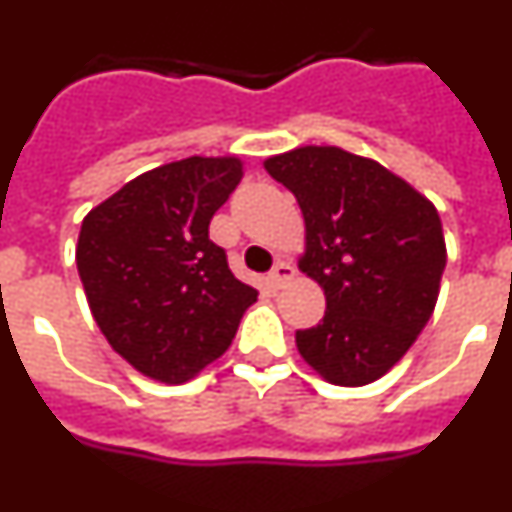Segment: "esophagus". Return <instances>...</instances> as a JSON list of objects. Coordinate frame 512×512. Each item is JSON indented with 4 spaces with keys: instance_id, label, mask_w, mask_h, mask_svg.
<instances>
[{
    "instance_id": "1",
    "label": "esophagus",
    "mask_w": 512,
    "mask_h": 512,
    "mask_svg": "<svg viewBox=\"0 0 512 512\" xmlns=\"http://www.w3.org/2000/svg\"><path fill=\"white\" fill-rule=\"evenodd\" d=\"M292 279H295V269L289 264H284V261H279V264L269 271V282L274 284V287H284V284L292 282Z\"/></svg>"
}]
</instances>
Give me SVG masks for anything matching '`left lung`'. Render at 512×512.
<instances>
[{
    "label": "left lung",
    "mask_w": 512,
    "mask_h": 512,
    "mask_svg": "<svg viewBox=\"0 0 512 512\" xmlns=\"http://www.w3.org/2000/svg\"><path fill=\"white\" fill-rule=\"evenodd\" d=\"M264 169L297 197V266L325 292L323 320L297 330V351L330 384L377 382L436 307L446 266L438 210L379 161L338 146L292 148Z\"/></svg>",
    "instance_id": "obj_1"
}]
</instances>
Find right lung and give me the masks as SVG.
Wrapping results in <instances>:
<instances>
[{
	"label": "right lung",
	"mask_w": 512,
	"mask_h": 512,
	"mask_svg": "<svg viewBox=\"0 0 512 512\" xmlns=\"http://www.w3.org/2000/svg\"><path fill=\"white\" fill-rule=\"evenodd\" d=\"M238 156H189L135 176L84 217L76 266L99 330L143 377L182 384L233 343L259 292L233 277L210 220Z\"/></svg>",
	"instance_id": "obj_1"
}]
</instances>
